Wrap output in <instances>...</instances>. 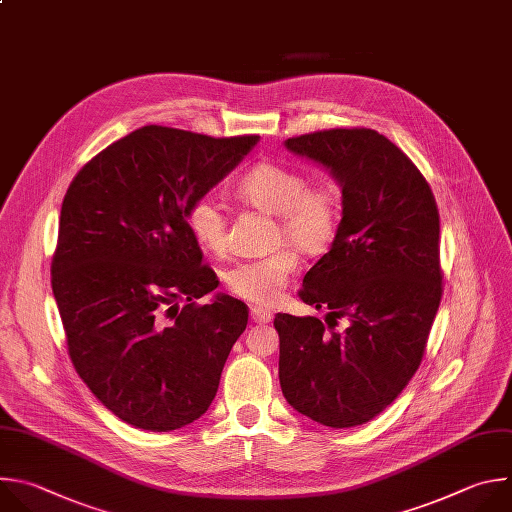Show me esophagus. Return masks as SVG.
I'll return each mask as SVG.
<instances>
[{"instance_id":"34e87169","label":"esophagus","mask_w":512,"mask_h":512,"mask_svg":"<svg viewBox=\"0 0 512 512\" xmlns=\"http://www.w3.org/2000/svg\"><path fill=\"white\" fill-rule=\"evenodd\" d=\"M250 317H252V321L258 323V325H266V323L272 321V313H270L268 309H262V306H252V309H250Z\"/></svg>"}]
</instances>
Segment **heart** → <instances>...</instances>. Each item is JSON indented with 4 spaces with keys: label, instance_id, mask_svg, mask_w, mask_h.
Masks as SVG:
<instances>
[{
    "label": "heart",
    "instance_id": "b5f03b06",
    "mask_svg": "<svg viewBox=\"0 0 512 512\" xmlns=\"http://www.w3.org/2000/svg\"><path fill=\"white\" fill-rule=\"evenodd\" d=\"M248 206L276 216V238L306 254L323 252L339 228V195L329 183L306 185L300 171L272 161L250 167L234 187ZM193 240L208 252L226 248V214L212 195L195 197L185 212ZM298 270V254L280 248L270 256L244 260L226 274L228 288L256 304H276Z\"/></svg>",
    "mask_w": 512,
    "mask_h": 512
}]
</instances>
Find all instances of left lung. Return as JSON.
Instances as JSON below:
<instances>
[{"label":"left lung","instance_id":"8db88e82","mask_svg":"<svg viewBox=\"0 0 512 512\" xmlns=\"http://www.w3.org/2000/svg\"><path fill=\"white\" fill-rule=\"evenodd\" d=\"M339 183L343 214L329 252L304 274L317 317L278 313V377L294 410L329 428L373 420L418 371L442 298L440 216L430 185L401 149L371 129L284 141Z\"/></svg>","mask_w":512,"mask_h":512}]
</instances>
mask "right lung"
Wrapping results in <instances>:
<instances>
[{"instance_id":"right-lung-1","label":"right lung","mask_w":512,"mask_h":512,"mask_svg":"<svg viewBox=\"0 0 512 512\" xmlns=\"http://www.w3.org/2000/svg\"><path fill=\"white\" fill-rule=\"evenodd\" d=\"M260 141L149 125L100 151L70 183L52 290L72 365L123 422L183 428L212 405L248 306L201 264L185 212ZM188 304L178 309V300Z\"/></svg>"}]
</instances>
